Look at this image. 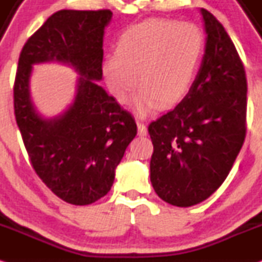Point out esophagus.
Instances as JSON below:
<instances>
[{"instance_id": "1", "label": "esophagus", "mask_w": 262, "mask_h": 262, "mask_svg": "<svg viewBox=\"0 0 262 262\" xmlns=\"http://www.w3.org/2000/svg\"><path fill=\"white\" fill-rule=\"evenodd\" d=\"M137 128H138V135H140V136H146V135H147V127H146V125L143 124V122L137 121Z\"/></svg>"}]
</instances>
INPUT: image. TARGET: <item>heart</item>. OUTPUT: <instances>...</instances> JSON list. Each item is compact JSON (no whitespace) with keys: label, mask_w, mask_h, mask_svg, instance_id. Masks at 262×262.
Here are the masks:
<instances>
[{"label":"heart","mask_w":262,"mask_h":262,"mask_svg":"<svg viewBox=\"0 0 262 262\" xmlns=\"http://www.w3.org/2000/svg\"><path fill=\"white\" fill-rule=\"evenodd\" d=\"M205 50V35L191 21L150 18L119 35L115 56L101 66L104 82L120 104L136 98L140 115L179 104L191 88Z\"/></svg>","instance_id":"obj_1"}]
</instances>
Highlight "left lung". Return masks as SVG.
Returning <instances> with one entry per match:
<instances>
[{
  "label": "left lung",
  "instance_id": "obj_1",
  "mask_svg": "<svg viewBox=\"0 0 262 262\" xmlns=\"http://www.w3.org/2000/svg\"><path fill=\"white\" fill-rule=\"evenodd\" d=\"M200 12L207 36L198 76L186 97L148 126L150 183L178 207L198 205L222 185L247 132L244 66L222 24Z\"/></svg>",
  "mask_w": 262,
  "mask_h": 262
}]
</instances>
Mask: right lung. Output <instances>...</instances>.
<instances>
[{
  "label": "right lung",
  "mask_w": 262,
  "mask_h": 262,
  "mask_svg": "<svg viewBox=\"0 0 262 262\" xmlns=\"http://www.w3.org/2000/svg\"><path fill=\"white\" fill-rule=\"evenodd\" d=\"M112 17L109 9H61L28 39L18 61L14 114L24 146L42 183L71 205H91L110 191L137 134L131 114L95 83L103 78L104 29ZM42 62L67 64L80 76L71 105L50 119L36 110L30 92L32 66Z\"/></svg>",
  "instance_id": "add662e5"
}]
</instances>
